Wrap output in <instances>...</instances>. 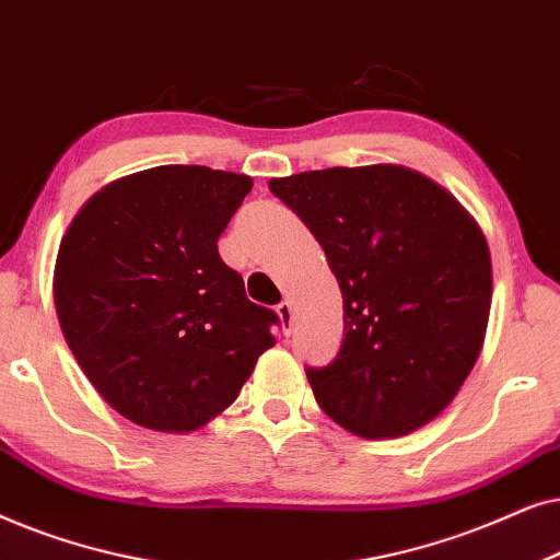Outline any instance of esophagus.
Masks as SVG:
<instances>
[{
	"label": "esophagus",
	"instance_id": "34e87169",
	"mask_svg": "<svg viewBox=\"0 0 560 560\" xmlns=\"http://www.w3.org/2000/svg\"><path fill=\"white\" fill-rule=\"evenodd\" d=\"M276 315H279L281 319V330H284V335L292 332V319H294V310H292V302H281L279 307H276Z\"/></svg>",
	"mask_w": 560,
	"mask_h": 560
}]
</instances>
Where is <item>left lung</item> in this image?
<instances>
[{
	"label": "left lung",
	"mask_w": 560,
	"mask_h": 560,
	"mask_svg": "<svg viewBox=\"0 0 560 560\" xmlns=\"http://www.w3.org/2000/svg\"><path fill=\"white\" fill-rule=\"evenodd\" d=\"M323 245L342 294V346L307 369L317 405L361 438L407 435L451 405L481 353L491 258L451 191L376 163L268 182Z\"/></svg>",
	"instance_id": "left-lung-1"
}]
</instances>
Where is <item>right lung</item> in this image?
<instances>
[{"instance_id": "add662e5", "label": "right lung", "mask_w": 560, "mask_h": 560, "mask_svg": "<svg viewBox=\"0 0 560 560\" xmlns=\"http://www.w3.org/2000/svg\"><path fill=\"white\" fill-rule=\"evenodd\" d=\"M253 178L155 166L81 207L56 258L58 323L112 409L159 432H191L233 405L276 312L245 296L218 241Z\"/></svg>"}]
</instances>
